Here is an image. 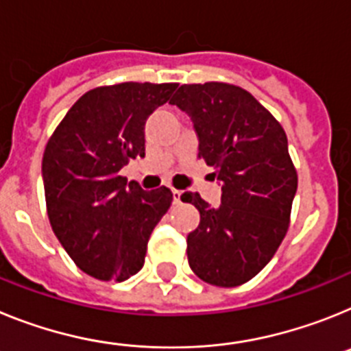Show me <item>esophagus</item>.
I'll return each instance as SVG.
<instances>
[{"label":"esophagus","mask_w":351,"mask_h":351,"mask_svg":"<svg viewBox=\"0 0 351 351\" xmlns=\"http://www.w3.org/2000/svg\"><path fill=\"white\" fill-rule=\"evenodd\" d=\"M173 203H180V199H182V191H178V189H173Z\"/></svg>","instance_id":"34e87169"}]
</instances>
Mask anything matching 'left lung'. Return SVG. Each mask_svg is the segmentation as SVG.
I'll list each match as a JSON object with an SVG mask.
<instances>
[{
  "instance_id": "1",
  "label": "left lung",
  "mask_w": 351,
  "mask_h": 351,
  "mask_svg": "<svg viewBox=\"0 0 351 351\" xmlns=\"http://www.w3.org/2000/svg\"><path fill=\"white\" fill-rule=\"evenodd\" d=\"M169 104L193 120L197 157L215 169L222 191L217 206L197 193L182 196L199 210V226L187 234L189 265L208 285L240 286L272 260L288 231L297 171L286 134L233 84H182Z\"/></svg>"
}]
</instances>
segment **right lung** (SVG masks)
<instances>
[{"instance_id": "right-lung-1", "label": "right lung", "mask_w": 351, "mask_h": 351, "mask_svg": "<svg viewBox=\"0 0 351 351\" xmlns=\"http://www.w3.org/2000/svg\"><path fill=\"white\" fill-rule=\"evenodd\" d=\"M178 84L121 83L84 93L49 139L42 158L54 234L83 272L125 281L145 265L146 245L173 201L171 191H143L120 176L145 157V123Z\"/></svg>"}]
</instances>
